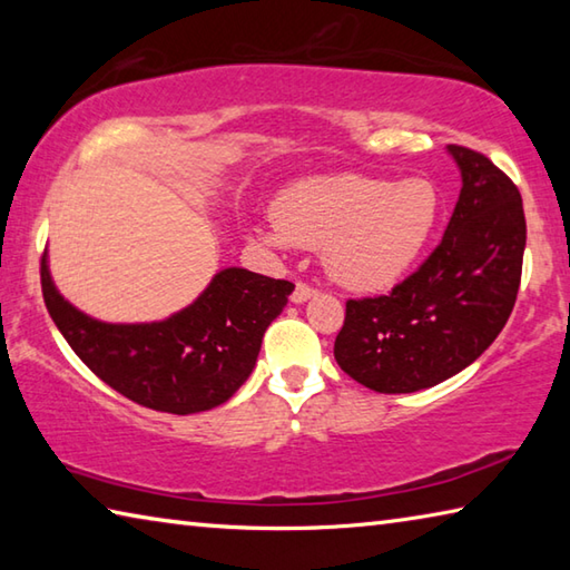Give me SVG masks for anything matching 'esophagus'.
<instances>
[{"mask_svg":"<svg viewBox=\"0 0 570 570\" xmlns=\"http://www.w3.org/2000/svg\"><path fill=\"white\" fill-rule=\"evenodd\" d=\"M314 294H316L314 286H308V284H304V282H296L294 294H292V302H294V304H304V302H308V298H312Z\"/></svg>","mask_w":570,"mask_h":570,"instance_id":"esophagus-1","label":"esophagus"}]
</instances>
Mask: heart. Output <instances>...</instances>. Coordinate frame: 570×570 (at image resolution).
<instances>
[{"instance_id": "obj_1", "label": "heart", "mask_w": 570, "mask_h": 570, "mask_svg": "<svg viewBox=\"0 0 570 570\" xmlns=\"http://www.w3.org/2000/svg\"><path fill=\"white\" fill-rule=\"evenodd\" d=\"M440 220V196L424 178L387 180L342 173L288 186L258 244L322 248L326 272L352 292L382 294L420 262Z\"/></svg>"}]
</instances>
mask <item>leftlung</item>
Segmentation results:
<instances>
[{"label": "left lung", "instance_id": "obj_1", "mask_svg": "<svg viewBox=\"0 0 570 570\" xmlns=\"http://www.w3.org/2000/svg\"><path fill=\"white\" fill-rule=\"evenodd\" d=\"M462 188L440 246L387 296L350 298L334 360L364 387L420 392L470 366L515 306L525 214L515 183L482 153L448 146Z\"/></svg>", "mask_w": 570, "mask_h": 570}]
</instances>
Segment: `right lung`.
<instances>
[{"label":"right lung","mask_w":570,"mask_h":570,"mask_svg":"<svg viewBox=\"0 0 570 570\" xmlns=\"http://www.w3.org/2000/svg\"><path fill=\"white\" fill-rule=\"evenodd\" d=\"M292 292L284 278L230 266L168 320L110 324L67 302L42 256L47 312L72 352L122 397L170 414L206 412L234 397Z\"/></svg>","instance_id":"right-lung-1"}]
</instances>
